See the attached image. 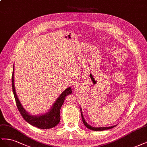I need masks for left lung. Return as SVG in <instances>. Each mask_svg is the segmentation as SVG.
I'll use <instances>...</instances> for the list:
<instances>
[{
	"label": "left lung",
	"instance_id": "obj_1",
	"mask_svg": "<svg viewBox=\"0 0 147 147\" xmlns=\"http://www.w3.org/2000/svg\"><path fill=\"white\" fill-rule=\"evenodd\" d=\"M80 111H81V117H82V122H83L84 125L88 128V129L92 130H94V131H102V130H108V129H111L112 128L115 127L116 125H114V126H111V127H92L86 122V120L84 118L83 115H82V109L81 107H80Z\"/></svg>",
	"mask_w": 147,
	"mask_h": 147
}]
</instances>
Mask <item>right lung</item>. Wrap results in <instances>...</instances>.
<instances>
[{
    "label": "right lung",
    "mask_w": 147,
    "mask_h": 147,
    "mask_svg": "<svg viewBox=\"0 0 147 147\" xmlns=\"http://www.w3.org/2000/svg\"><path fill=\"white\" fill-rule=\"evenodd\" d=\"M12 85V91L13 92L14 97L15 99H16L18 109L24 119L28 123L31 124L33 126L41 129H51V128L54 127L58 125L60 121V109H61L62 105L64 101H65L66 96L72 93L71 87L66 89L60 94V96L56 100L53 105L51 107L50 109V110H48V112L45 113L43 114L38 115H33L30 114L29 113L25 111L17 97L14 84V65L13 66Z\"/></svg>",
    "instance_id": "add662e5"
}]
</instances>
